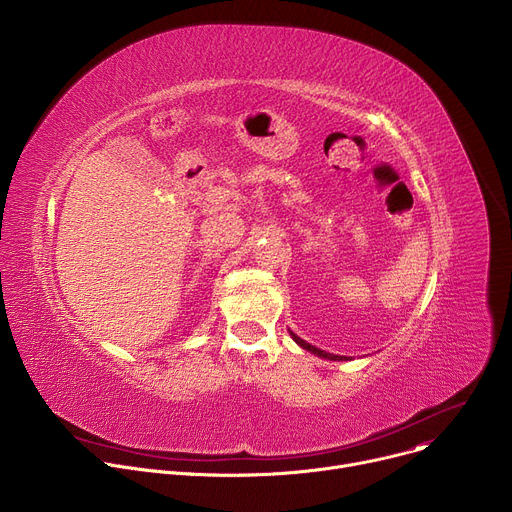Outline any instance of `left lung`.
Segmentation results:
<instances>
[{
  "instance_id": "obj_1",
  "label": "left lung",
  "mask_w": 512,
  "mask_h": 512,
  "mask_svg": "<svg viewBox=\"0 0 512 512\" xmlns=\"http://www.w3.org/2000/svg\"><path fill=\"white\" fill-rule=\"evenodd\" d=\"M289 334H291V338H294L302 348H306L308 352H312V354H316V356H320V358H328V360H344V358H346V356H338V354H330V352H326V350H320V348L308 344L306 340H302L300 336H296L294 332H289Z\"/></svg>"
}]
</instances>
